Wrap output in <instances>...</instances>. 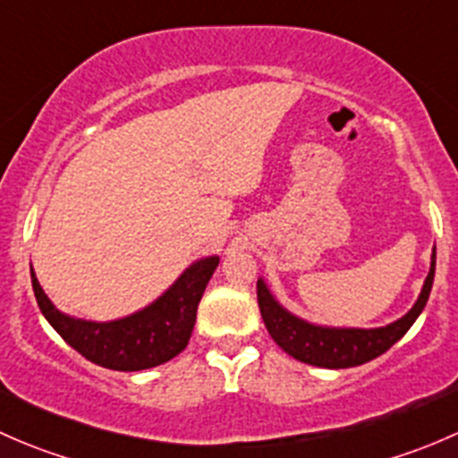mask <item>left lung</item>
Listing matches in <instances>:
<instances>
[{
    "mask_svg": "<svg viewBox=\"0 0 458 458\" xmlns=\"http://www.w3.org/2000/svg\"><path fill=\"white\" fill-rule=\"evenodd\" d=\"M434 281V255L432 266H429L428 279L423 284L419 301L414 303L412 310L399 321L390 323L386 327H374V330H354V327H318L312 323L301 321L275 301L270 290L266 288L261 279L257 281V299L259 310H261L263 323L267 332L275 339L284 352L294 357L297 361L310 363L317 368H354L361 363L372 361L378 354L390 350L405 332L410 330L421 310L426 308L429 290Z\"/></svg>",
    "mask_w": 458,
    "mask_h": 458,
    "instance_id": "left-lung-1",
    "label": "left lung"
}]
</instances>
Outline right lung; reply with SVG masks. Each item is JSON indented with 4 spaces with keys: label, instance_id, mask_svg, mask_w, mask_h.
<instances>
[{
    "label": "right lung",
    "instance_id": "right-lung-1",
    "mask_svg": "<svg viewBox=\"0 0 458 458\" xmlns=\"http://www.w3.org/2000/svg\"><path fill=\"white\" fill-rule=\"evenodd\" d=\"M216 266V257L192 263L152 306L110 323L81 321L62 315L44 294L32 270L30 279L41 315L48 318L71 348L108 370L137 372L161 366L186 348L195 327L197 306Z\"/></svg>",
    "mask_w": 458,
    "mask_h": 458
}]
</instances>
